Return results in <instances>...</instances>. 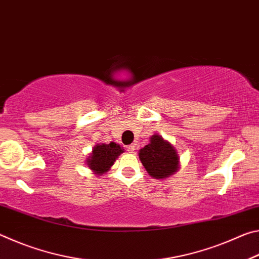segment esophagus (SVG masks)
I'll return each mask as SVG.
<instances>
[{"label": "esophagus", "instance_id": "obj_1", "mask_svg": "<svg viewBox=\"0 0 259 259\" xmlns=\"http://www.w3.org/2000/svg\"><path fill=\"white\" fill-rule=\"evenodd\" d=\"M125 148H126V151H128V152L133 153V152L135 151V145H134V144H133V145H129V146H126Z\"/></svg>", "mask_w": 259, "mask_h": 259}]
</instances>
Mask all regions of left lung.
Returning a JSON list of instances; mask_svg holds the SVG:
<instances>
[{
    "label": "left lung",
    "mask_w": 259,
    "mask_h": 259,
    "mask_svg": "<svg viewBox=\"0 0 259 259\" xmlns=\"http://www.w3.org/2000/svg\"><path fill=\"white\" fill-rule=\"evenodd\" d=\"M139 160L148 175L155 179L170 177L179 169L177 151L160 135H153L150 144L139 151Z\"/></svg>",
    "instance_id": "obj_1"
}]
</instances>
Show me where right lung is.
<instances>
[{
  "label": "right lung",
  "mask_w": 259,
  "mask_h": 259,
  "mask_svg": "<svg viewBox=\"0 0 259 259\" xmlns=\"http://www.w3.org/2000/svg\"><path fill=\"white\" fill-rule=\"evenodd\" d=\"M123 152L124 148L114 142L109 144H97L93 148V153L87 159V164L96 175H103L108 171L117 156Z\"/></svg>",
  "instance_id": "1"
}]
</instances>
